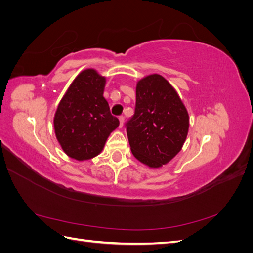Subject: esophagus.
Listing matches in <instances>:
<instances>
[{
    "mask_svg": "<svg viewBox=\"0 0 253 253\" xmlns=\"http://www.w3.org/2000/svg\"><path fill=\"white\" fill-rule=\"evenodd\" d=\"M118 119H119V127H122V126H124L125 117H124V116H120Z\"/></svg>",
    "mask_w": 253,
    "mask_h": 253,
    "instance_id": "obj_1",
    "label": "esophagus"
}]
</instances>
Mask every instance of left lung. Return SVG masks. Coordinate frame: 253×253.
Returning a JSON list of instances; mask_svg holds the SVG:
<instances>
[{"label": "left lung", "mask_w": 253, "mask_h": 253, "mask_svg": "<svg viewBox=\"0 0 253 253\" xmlns=\"http://www.w3.org/2000/svg\"><path fill=\"white\" fill-rule=\"evenodd\" d=\"M126 126L134 157L157 169L181 150L189 131V114L171 84L152 74L137 82L135 113Z\"/></svg>", "instance_id": "1"}]
</instances>
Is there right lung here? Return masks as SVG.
I'll list each match as a JSON object with an SVG mask.
<instances>
[{
	"mask_svg": "<svg viewBox=\"0 0 253 253\" xmlns=\"http://www.w3.org/2000/svg\"><path fill=\"white\" fill-rule=\"evenodd\" d=\"M105 82L94 68L82 71L61 99L53 117L61 148L79 162L100 154L110 134L119 126L103 97Z\"/></svg>",
	"mask_w": 253,
	"mask_h": 253,
	"instance_id": "obj_1",
	"label": "right lung"
}]
</instances>
